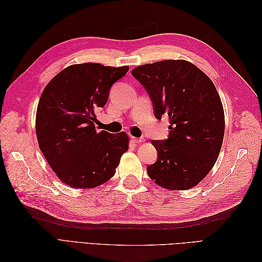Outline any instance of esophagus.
I'll return each instance as SVG.
<instances>
[{"mask_svg":"<svg viewBox=\"0 0 262 262\" xmlns=\"http://www.w3.org/2000/svg\"><path fill=\"white\" fill-rule=\"evenodd\" d=\"M131 140L133 143H136V144H139V143H141V142H143V139H141V138H133L132 137Z\"/></svg>","mask_w":262,"mask_h":262,"instance_id":"obj_1","label":"esophagus"}]
</instances>
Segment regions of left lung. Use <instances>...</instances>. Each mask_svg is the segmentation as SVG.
I'll return each mask as SVG.
<instances>
[{
	"mask_svg": "<svg viewBox=\"0 0 262 262\" xmlns=\"http://www.w3.org/2000/svg\"><path fill=\"white\" fill-rule=\"evenodd\" d=\"M147 92L156 119L169 118V136L153 140L158 158L146 167L163 188L187 190L208 175L223 143L224 110L213 82L185 60H165L132 70Z\"/></svg>",
	"mask_w": 262,
	"mask_h": 262,
	"instance_id": "obj_1",
	"label": "left lung"
}]
</instances>
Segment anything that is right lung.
<instances>
[{
    "instance_id": "obj_1",
    "label": "right lung",
    "mask_w": 262,
    "mask_h": 262,
    "mask_svg": "<svg viewBox=\"0 0 262 262\" xmlns=\"http://www.w3.org/2000/svg\"><path fill=\"white\" fill-rule=\"evenodd\" d=\"M129 67L99 63L70 66L55 75L39 100L36 133L39 147L59 179L91 189L112 178L129 138L124 132L96 131L95 113L106 105L114 83Z\"/></svg>"
}]
</instances>
